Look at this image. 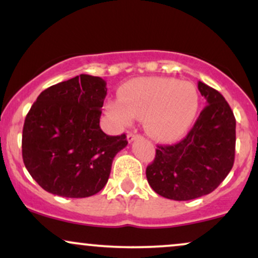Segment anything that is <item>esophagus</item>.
Returning <instances> with one entry per match:
<instances>
[{
    "label": "esophagus",
    "mask_w": 258,
    "mask_h": 258,
    "mask_svg": "<svg viewBox=\"0 0 258 258\" xmlns=\"http://www.w3.org/2000/svg\"><path fill=\"white\" fill-rule=\"evenodd\" d=\"M137 138H139V136L136 135V133H133V132H130L128 135H127V141H128L130 143H131V142H133L135 139H137Z\"/></svg>",
    "instance_id": "34e87169"
}]
</instances>
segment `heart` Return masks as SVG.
<instances>
[{
	"label": "heart",
	"mask_w": 258,
	"mask_h": 258,
	"mask_svg": "<svg viewBox=\"0 0 258 258\" xmlns=\"http://www.w3.org/2000/svg\"><path fill=\"white\" fill-rule=\"evenodd\" d=\"M109 114L121 125L133 117L144 119L153 138L172 142L191 126L199 108V93L194 84L170 78H144L127 82L120 90V100H110Z\"/></svg>",
	"instance_id": "b5f03b06"
}]
</instances>
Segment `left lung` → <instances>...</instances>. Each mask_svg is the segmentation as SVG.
Listing matches in <instances>:
<instances>
[{
    "label": "left lung",
    "instance_id": "8db88e82",
    "mask_svg": "<svg viewBox=\"0 0 258 258\" xmlns=\"http://www.w3.org/2000/svg\"><path fill=\"white\" fill-rule=\"evenodd\" d=\"M207 105L184 139L158 146L146 174L153 190L177 201L210 194L232 170L235 156V117L224 97L199 81Z\"/></svg>",
    "mask_w": 258,
    "mask_h": 258
}]
</instances>
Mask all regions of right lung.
Masks as SVG:
<instances>
[{
  "label": "right lung",
  "mask_w": 258,
  "mask_h": 258,
  "mask_svg": "<svg viewBox=\"0 0 258 258\" xmlns=\"http://www.w3.org/2000/svg\"><path fill=\"white\" fill-rule=\"evenodd\" d=\"M106 82L81 74L41 92L25 117L23 161L48 193L87 198L104 188L125 135L108 136L99 119Z\"/></svg>",
  "instance_id": "right-lung-1"
}]
</instances>
